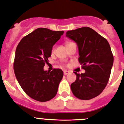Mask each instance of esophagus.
<instances>
[{
  "mask_svg": "<svg viewBox=\"0 0 124 124\" xmlns=\"http://www.w3.org/2000/svg\"><path fill=\"white\" fill-rule=\"evenodd\" d=\"M69 73V71H67V70H64V71H63V74H64L65 75H68Z\"/></svg>",
  "mask_w": 124,
  "mask_h": 124,
  "instance_id": "34e87169",
  "label": "esophagus"
}]
</instances>
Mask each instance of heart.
Listing matches in <instances>:
<instances>
[{
	"label": "heart",
	"instance_id": "1",
	"mask_svg": "<svg viewBox=\"0 0 124 124\" xmlns=\"http://www.w3.org/2000/svg\"><path fill=\"white\" fill-rule=\"evenodd\" d=\"M72 43V42H67V43H66V45H69V44H70V43ZM54 47H53V49H52V51H54Z\"/></svg>",
	"mask_w": 124,
	"mask_h": 124
}]
</instances>
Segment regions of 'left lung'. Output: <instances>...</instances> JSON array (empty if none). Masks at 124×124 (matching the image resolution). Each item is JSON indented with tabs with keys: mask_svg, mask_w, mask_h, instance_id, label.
I'll return each instance as SVG.
<instances>
[{
	"mask_svg": "<svg viewBox=\"0 0 124 124\" xmlns=\"http://www.w3.org/2000/svg\"><path fill=\"white\" fill-rule=\"evenodd\" d=\"M66 37L76 43L79 63L84 73H77L71 84L74 95L81 100H90L102 92L109 81L114 57L109 43L90 27L69 31Z\"/></svg>",
	"mask_w": 124,
	"mask_h": 124,
	"instance_id": "left-lung-1",
	"label": "left lung"
}]
</instances>
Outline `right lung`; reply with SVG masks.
<instances>
[{"instance_id":"1","label":"right lung","mask_w":124,"mask_h":124,"mask_svg":"<svg viewBox=\"0 0 124 124\" xmlns=\"http://www.w3.org/2000/svg\"><path fill=\"white\" fill-rule=\"evenodd\" d=\"M64 33L38 28L23 37L17 46L14 61L15 76L25 93L39 101H47L57 94L63 76L61 69H43L53 46Z\"/></svg>"}]
</instances>
